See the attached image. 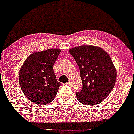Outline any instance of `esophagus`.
I'll return each instance as SVG.
<instances>
[{
  "instance_id": "1",
  "label": "esophagus",
  "mask_w": 134,
  "mask_h": 134,
  "mask_svg": "<svg viewBox=\"0 0 134 134\" xmlns=\"http://www.w3.org/2000/svg\"><path fill=\"white\" fill-rule=\"evenodd\" d=\"M66 84H67V85H69V86H71V85L72 84V82H71V81H69L68 82L66 83Z\"/></svg>"
}]
</instances>
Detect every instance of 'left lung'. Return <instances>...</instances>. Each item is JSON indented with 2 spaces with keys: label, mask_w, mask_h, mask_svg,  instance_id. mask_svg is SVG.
Segmentation results:
<instances>
[{
  "label": "left lung",
  "mask_w": 134,
  "mask_h": 134,
  "mask_svg": "<svg viewBox=\"0 0 134 134\" xmlns=\"http://www.w3.org/2000/svg\"><path fill=\"white\" fill-rule=\"evenodd\" d=\"M80 70L82 89L76 93L77 100L93 106L108 96L116 83L117 72L111 58L103 48L95 46H80L69 50Z\"/></svg>",
  "instance_id": "obj_1"
}]
</instances>
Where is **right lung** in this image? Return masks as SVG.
Here are the masks:
<instances>
[{
    "instance_id": "right-lung-1",
    "label": "right lung",
    "mask_w": 134,
    "mask_h": 134,
    "mask_svg": "<svg viewBox=\"0 0 134 134\" xmlns=\"http://www.w3.org/2000/svg\"><path fill=\"white\" fill-rule=\"evenodd\" d=\"M60 52L58 48L35 52L23 63L19 72V83L31 102L44 105L56 97L61 83L57 81L53 66Z\"/></svg>"
}]
</instances>
